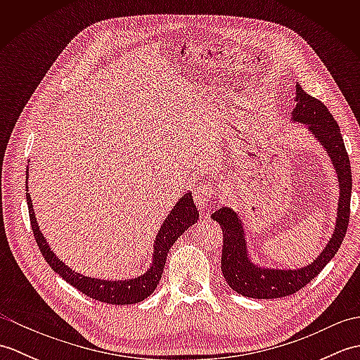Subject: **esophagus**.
Masks as SVG:
<instances>
[{
    "label": "esophagus",
    "instance_id": "34e87169",
    "mask_svg": "<svg viewBox=\"0 0 360 360\" xmlns=\"http://www.w3.org/2000/svg\"><path fill=\"white\" fill-rule=\"evenodd\" d=\"M217 196H218L217 188L213 187V184H210V182H201V184L198 186L193 192L195 204L198 205V209H205L207 207V204L212 200H215Z\"/></svg>",
    "mask_w": 360,
    "mask_h": 360
}]
</instances>
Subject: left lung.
I'll list each match as a JSON object with an SVG mask.
<instances>
[{
	"instance_id": "1",
	"label": "left lung",
	"mask_w": 360,
	"mask_h": 360,
	"mask_svg": "<svg viewBox=\"0 0 360 360\" xmlns=\"http://www.w3.org/2000/svg\"><path fill=\"white\" fill-rule=\"evenodd\" d=\"M295 108L292 111L294 122L308 125L309 131L317 137L330 158L338 173L340 198L338 204V219L330 243L314 263L300 269H266L258 267L248 257L246 238H244L243 223L238 215L229 207H221L212 213V218L223 229V255H221V271L226 281L235 292L250 298H280L292 295L304 288L323 271V267L338 254L340 244L345 238L349 223L351 202V178L349 158L343 143L340 128L326 106L304 93L300 85H295Z\"/></svg>"
}]
</instances>
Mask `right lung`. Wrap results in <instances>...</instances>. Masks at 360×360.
Wrapping results in <instances>:
<instances>
[{
  "instance_id": "right-lung-1",
  "label": "right lung",
  "mask_w": 360,
  "mask_h": 360,
  "mask_svg": "<svg viewBox=\"0 0 360 360\" xmlns=\"http://www.w3.org/2000/svg\"><path fill=\"white\" fill-rule=\"evenodd\" d=\"M26 200L29 207V218L30 226H32V232L35 236V241L40 248L44 259L52 267L53 272H57L65 281L70 283L71 286L79 289L80 292L94 298V300L110 303V304H133L145 300L148 295L155 292L158 283L162 277L167 255L170 252L173 243L184 233L190 226H193L198 218H200V212H198L196 205L193 202L192 193H186L181 198L179 202L174 205L160 226L159 232L156 235L155 241V252H153V262L150 269L143 275H139L137 278L131 280H101V278H91L74 272L71 267H68L63 262L56 257V254L49 249L48 243H46L43 233L40 232V227L37 224L35 213L32 207V200L27 193L26 188Z\"/></svg>"
}]
</instances>
